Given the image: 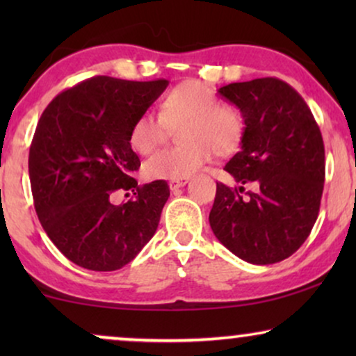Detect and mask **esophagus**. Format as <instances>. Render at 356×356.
Listing matches in <instances>:
<instances>
[{
    "label": "esophagus",
    "mask_w": 356,
    "mask_h": 356,
    "mask_svg": "<svg viewBox=\"0 0 356 356\" xmlns=\"http://www.w3.org/2000/svg\"><path fill=\"white\" fill-rule=\"evenodd\" d=\"M188 183V178H178V179H170V183H168V186H170V189H172V191H175V189H178V188H183L184 184Z\"/></svg>",
    "instance_id": "obj_1"
}]
</instances>
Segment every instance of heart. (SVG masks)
I'll list each match as a JSON object with an SVG mask.
<instances>
[{"label": "heart", "mask_w": 356, "mask_h": 356, "mask_svg": "<svg viewBox=\"0 0 356 356\" xmlns=\"http://www.w3.org/2000/svg\"><path fill=\"white\" fill-rule=\"evenodd\" d=\"M181 128V145L154 154L144 165L149 178H188L201 170L213 152H235L245 136V115L236 106L222 104L211 87L184 81L170 89L160 102V116L144 111L129 129V144L138 154H150L167 138L170 128Z\"/></svg>", "instance_id": "1"}]
</instances>
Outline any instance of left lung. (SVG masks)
<instances>
[{"label": "left lung", "instance_id": "obj_1", "mask_svg": "<svg viewBox=\"0 0 356 356\" xmlns=\"http://www.w3.org/2000/svg\"><path fill=\"white\" fill-rule=\"evenodd\" d=\"M218 94L241 110L246 129L241 150L225 165L240 186L217 183L211 228L243 261L280 262L303 245L318 218L323 134L303 97L277 77L233 82ZM248 182L257 186L254 193L244 192Z\"/></svg>", "mask_w": 356, "mask_h": 356}]
</instances>
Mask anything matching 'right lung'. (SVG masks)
Wrapping results in <instances>:
<instances>
[{
	"label": "right lung",
	"mask_w": 356,
	"mask_h": 356,
	"mask_svg": "<svg viewBox=\"0 0 356 356\" xmlns=\"http://www.w3.org/2000/svg\"><path fill=\"white\" fill-rule=\"evenodd\" d=\"M167 86L95 76L58 94L38 120L29 152L33 206L53 245L84 269H121L157 230L170 188L136 181L129 129ZM120 188L134 197L116 207Z\"/></svg>",
	"instance_id": "1"
}]
</instances>
